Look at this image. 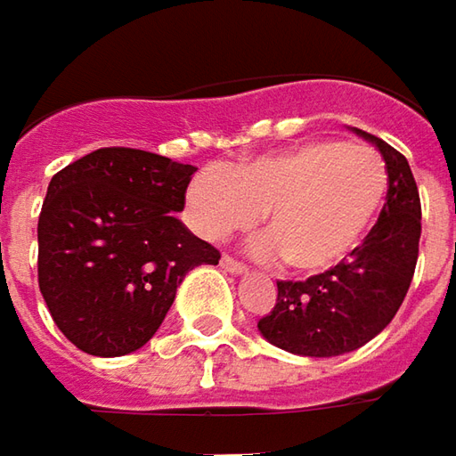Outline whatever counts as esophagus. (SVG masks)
I'll return each mask as SVG.
<instances>
[{
    "label": "esophagus",
    "mask_w": 456,
    "mask_h": 456,
    "mask_svg": "<svg viewBox=\"0 0 456 456\" xmlns=\"http://www.w3.org/2000/svg\"><path fill=\"white\" fill-rule=\"evenodd\" d=\"M221 265L228 273H246L248 271V265L243 264V261H238V258H233V256H223Z\"/></svg>",
    "instance_id": "esophagus-1"
}]
</instances>
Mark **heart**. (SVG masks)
Returning <instances> with one entry per match:
<instances>
[{"label": "heart", "mask_w": 456, "mask_h": 456, "mask_svg": "<svg viewBox=\"0 0 456 456\" xmlns=\"http://www.w3.org/2000/svg\"><path fill=\"white\" fill-rule=\"evenodd\" d=\"M389 173L377 150L314 140L258 155L228 173L203 170L188 188L192 223L210 240L250 228L258 213L261 256L293 273H323L346 261L377 223Z\"/></svg>", "instance_id": "heart-1"}]
</instances>
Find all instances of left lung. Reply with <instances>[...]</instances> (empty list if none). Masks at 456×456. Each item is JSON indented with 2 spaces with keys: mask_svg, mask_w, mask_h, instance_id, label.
Returning a JSON list of instances; mask_svg holds the SVG:
<instances>
[{
  "mask_svg": "<svg viewBox=\"0 0 456 456\" xmlns=\"http://www.w3.org/2000/svg\"><path fill=\"white\" fill-rule=\"evenodd\" d=\"M389 192L374 228L351 258L306 281H278L276 306L258 331L278 349L298 356H338L381 334L404 301L419 258L421 203L406 158L381 137Z\"/></svg>",
  "mask_w": 456,
  "mask_h": 456,
  "instance_id": "obj_1",
  "label": "left lung"
}]
</instances>
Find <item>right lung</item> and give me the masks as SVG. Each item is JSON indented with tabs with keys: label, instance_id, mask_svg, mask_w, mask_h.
Listing matches in <instances>:
<instances>
[{
	"label": "right lung",
	"instance_id": "add662e5",
	"mask_svg": "<svg viewBox=\"0 0 456 456\" xmlns=\"http://www.w3.org/2000/svg\"><path fill=\"white\" fill-rule=\"evenodd\" d=\"M195 167L135 148H100L54 173L37 223V281L79 351L145 346L195 265L221 253L175 213Z\"/></svg>",
	"mask_w": 456,
	"mask_h": 456
}]
</instances>
